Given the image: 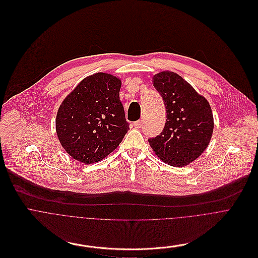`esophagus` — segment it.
Masks as SVG:
<instances>
[{
    "label": "esophagus",
    "instance_id": "obj_1",
    "mask_svg": "<svg viewBox=\"0 0 258 258\" xmlns=\"http://www.w3.org/2000/svg\"><path fill=\"white\" fill-rule=\"evenodd\" d=\"M142 121L141 120H139V121H136V122H134V127L136 128V129H139V128H141V126H142Z\"/></svg>",
    "mask_w": 258,
    "mask_h": 258
}]
</instances>
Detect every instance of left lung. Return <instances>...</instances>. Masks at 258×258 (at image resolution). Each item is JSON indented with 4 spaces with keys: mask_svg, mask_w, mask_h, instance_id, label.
Listing matches in <instances>:
<instances>
[{
    "mask_svg": "<svg viewBox=\"0 0 258 258\" xmlns=\"http://www.w3.org/2000/svg\"><path fill=\"white\" fill-rule=\"evenodd\" d=\"M153 86L163 96L167 121L159 136L148 139L149 145L164 163L186 167L211 142L215 123L210 102L172 71L154 75Z\"/></svg>",
    "mask_w": 258,
    "mask_h": 258,
    "instance_id": "8db88e82",
    "label": "left lung"
}]
</instances>
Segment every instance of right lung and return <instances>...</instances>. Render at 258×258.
<instances>
[{
	"mask_svg": "<svg viewBox=\"0 0 258 258\" xmlns=\"http://www.w3.org/2000/svg\"><path fill=\"white\" fill-rule=\"evenodd\" d=\"M120 78L104 72L81 80L64 98L56 118V132L74 160L90 165L104 160L129 130L120 100Z\"/></svg>",
	"mask_w": 258,
	"mask_h": 258,
	"instance_id": "right-lung-1",
	"label": "right lung"
}]
</instances>
